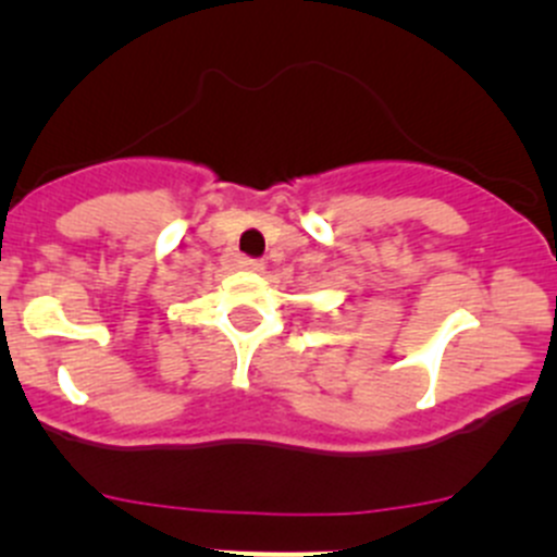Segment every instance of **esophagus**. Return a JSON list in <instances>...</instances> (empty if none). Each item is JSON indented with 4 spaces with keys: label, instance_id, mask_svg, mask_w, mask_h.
Instances as JSON below:
<instances>
[{
    "label": "esophagus",
    "instance_id": "34e87169",
    "mask_svg": "<svg viewBox=\"0 0 557 557\" xmlns=\"http://www.w3.org/2000/svg\"><path fill=\"white\" fill-rule=\"evenodd\" d=\"M239 267H243V269H250V272H261V269H263V263L258 261V258L243 256V258H239Z\"/></svg>",
    "mask_w": 557,
    "mask_h": 557
}]
</instances>
